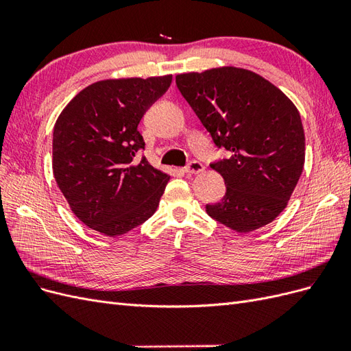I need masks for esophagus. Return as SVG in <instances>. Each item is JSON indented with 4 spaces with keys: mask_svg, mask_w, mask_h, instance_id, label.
Segmentation results:
<instances>
[{
    "mask_svg": "<svg viewBox=\"0 0 351 351\" xmlns=\"http://www.w3.org/2000/svg\"><path fill=\"white\" fill-rule=\"evenodd\" d=\"M205 169V167H204V164L202 162H199V161H190L186 167H184V169L183 171L186 173V174H197V173H202Z\"/></svg>",
    "mask_w": 351,
    "mask_h": 351,
    "instance_id": "1",
    "label": "esophagus"
}]
</instances>
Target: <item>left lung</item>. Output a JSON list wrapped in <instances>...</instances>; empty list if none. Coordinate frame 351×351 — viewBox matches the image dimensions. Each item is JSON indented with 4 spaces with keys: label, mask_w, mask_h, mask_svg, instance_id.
I'll return each instance as SVG.
<instances>
[{
    "label": "left lung",
    "mask_w": 351,
    "mask_h": 351,
    "mask_svg": "<svg viewBox=\"0 0 351 351\" xmlns=\"http://www.w3.org/2000/svg\"><path fill=\"white\" fill-rule=\"evenodd\" d=\"M178 90L230 158L210 164L227 186L210 218L237 232L269 224L289 204L304 165V130L294 104L250 70L176 76Z\"/></svg>",
    "instance_id": "left-lung-1"
}]
</instances>
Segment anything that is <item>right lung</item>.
I'll return each mask as SVG.
<instances>
[{
    "label": "right lung",
    "instance_id": "1",
    "mask_svg": "<svg viewBox=\"0 0 351 351\" xmlns=\"http://www.w3.org/2000/svg\"><path fill=\"white\" fill-rule=\"evenodd\" d=\"M173 76L108 79L89 84L62 110L52 134V171L84 226L108 237L151 218L169 176L137 152V130Z\"/></svg>",
    "mask_w": 351,
    "mask_h": 351
}]
</instances>
